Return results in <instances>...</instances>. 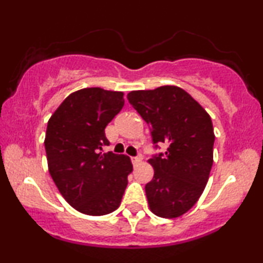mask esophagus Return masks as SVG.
Returning <instances> with one entry per match:
<instances>
[{
	"label": "esophagus",
	"instance_id": "esophagus-1",
	"mask_svg": "<svg viewBox=\"0 0 263 263\" xmlns=\"http://www.w3.org/2000/svg\"><path fill=\"white\" fill-rule=\"evenodd\" d=\"M131 162L134 165H137L141 163V157H131Z\"/></svg>",
	"mask_w": 263,
	"mask_h": 263
}]
</instances>
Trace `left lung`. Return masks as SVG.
Masks as SVG:
<instances>
[{"mask_svg":"<svg viewBox=\"0 0 263 263\" xmlns=\"http://www.w3.org/2000/svg\"><path fill=\"white\" fill-rule=\"evenodd\" d=\"M129 104L151 127L152 141L168 146L149 159L155 176L146 184L149 209L173 219L194 206L213 165L214 136L209 114L185 90L165 85L128 92Z\"/></svg>","mask_w":263,"mask_h":263,"instance_id":"8db88e82","label":"left lung"}]
</instances>
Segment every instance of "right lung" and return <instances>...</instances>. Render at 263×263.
Segmentation results:
<instances>
[{
  "instance_id": "add662e5",
  "label": "right lung",
  "mask_w": 263,
  "mask_h": 263,
  "mask_svg": "<svg viewBox=\"0 0 263 263\" xmlns=\"http://www.w3.org/2000/svg\"><path fill=\"white\" fill-rule=\"evenodd\" d=\"M123 105L121 91L86 87L70 93L48 121L44 146L50 176L65 200L86 215L112 213L127 186L131 159L101 152L110 143L105 127Z\"/></svg>"
}]
</instances>
